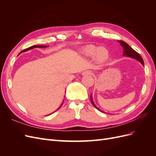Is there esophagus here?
Segmentation results:
<instances>
[{
  "mask_svg": "<svg viewBox=\"0 0 156 156\" xmlns=\"http://www.w3.org/2000/svg\"><path fill=\"white\" fill-rule=\"evenodd\" d=\"M93 73L91 70H86L83 72V75H92Z\"/></svg>",
  "mask_w": 156,
  "mask_h": 156,
  "instance_id": "1",
  "label": "esophagus"
}]
</instances>
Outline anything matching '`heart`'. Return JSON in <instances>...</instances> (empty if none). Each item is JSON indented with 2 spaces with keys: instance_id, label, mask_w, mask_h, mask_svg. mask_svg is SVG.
<instances>
[{
  "instance_id": "obj_1",
  "label": "heart",
  "mask_w": 156,
  "mask_h": 156,
  "mask_svg": "<svg viewBox=\"0 0 156 156\" xmlns=\"http://www.w3.org/2000/svg\"><path fill=\"white\" fill-rule=\"evenodd\" d=\"M83 53L87 56H92L95 55L96 59L98 62H103L108 57V51L106 49L100 48L98 49L97 47L90 45L83 50Z\"/></svg>"
}]
</instances>
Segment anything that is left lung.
<instances>
[{"label":"left lung","mask_w":156,"mask_h":156,"mask_svg":"<svg viewBox=\"0 0 156 156\" xmlns=\"http://www.w3.org/2000/svg\"><path fill=\"white\" fill-rule=\"evenodd\" d=\"M120 43L121 45L124 48V54H123L124 56H129V57L135 58L136 60H137L138 61H139V62L143 66L144 65L142 57H141L140 55L137 53V52L132 49L128 44H126V42H124V41H120ZM91 102L92 103V105L95 107L97 109H98V108L96 107V105H94V103H93L92 97H91Z\"/></svg>","instance_id":"1"}]
</instances>
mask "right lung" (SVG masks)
<instances>
[{
	"mask_svg": "<svg viewBox=\"0 0 156 156\" xmlns=\"http://www.w3.org/2000/svg\"><path fill=\"white\" fill-rule=\"evenodd\" d=\"M46 48V45H32L31 47H30V48H27L24 50H23L21 53H22V52H24V51H28L29 49H33V48Z\"/></svg>",
	"mask_w": 156,
	"mask_h": 156,
	"instance_id": "1",
	"label": "right lung"
}]
</instances>
